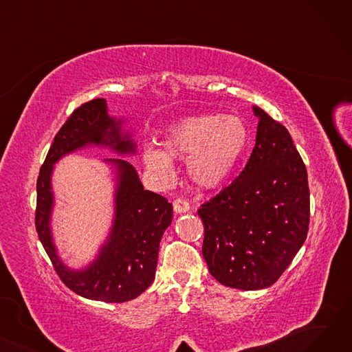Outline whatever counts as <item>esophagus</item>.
<instances>
[{"instance_id":"34e87169","label":"esophagus","mask_w":352,"mask_h":352,"mask_svg":"<svg viewBox=\"0 0 352 352\" xmlns=\"http://www.w3.org/2000/svg\"><path fill=\"white\" fill-rule=\"evenodd\" d=\"M173 207H174V211L177 214H182V212L190 211V202L187 199H184V198H177L173 202Z\"/></svg>"}]
</instances>
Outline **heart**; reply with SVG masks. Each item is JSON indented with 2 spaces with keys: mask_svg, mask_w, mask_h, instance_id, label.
<instances>
[{
  "mask_svg": "<svg viewBox=\"0 0 352 352\" xmlns=\"http://www.w3.org/2000/svg\"><path fill=\"white\" fill-rule=\"evenodd\" d=\"M248 129L235 116L207 114L182 120L164 135L162 148H148L144 161L162 178L173 174V158L187 157V173L201 190L223 187L241 161Z\"/></svg>",
  "mask_w": 352,
  "mask_h": 352,
  "instance_id": "1",
  "label": "heart"
}]
</instances>
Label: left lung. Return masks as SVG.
<instances>
[{
  "label": "left lung",
  "instance_id": "obj_1",
  "mask_svg": "<svg viewBox=\"0 0 352 352\" xmlns=\"http://www.w3.org/2000/svg\"><path fill=\"white\" fill-rule=\"evenodd\" d=\"M255 146L227 188L198 210L202 255L226 287L263 289L280 278L302 247L309 226L305 164L288 129L254 107Z\"/></svg>",
  "mask_w": 352,
  "mask_h": 352
}]
</instances>
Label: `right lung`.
Returning a JSON list of instances; mask_svg holds the SVG:
<instances>
[{
  "mask_svg": "<svg viewBox=\"0 0 352 352\" xmlns=\"http://www.w3.org/2000/svg\"><path fill=\"white\" fill-rule=\"evenodd\" d=\"M121 122L108 116L102 98L74 109L54 137L36 179L35 230L55 272L71 291L104 302L134 300L153 284L160 241L173 221V206L162 195L144 190L131 164L108 160L118 174L114 224L97 260L82 271H72L60 260L51 236V174L63 155L89 144L111 146L118 154L135 153L129 134H121Z\"/></svg>",
  "mask_w": 352,
  "mask_h": 352,
  "instance_id": "obj_1",
  "label": "right lung"
}]
</instances>
